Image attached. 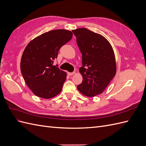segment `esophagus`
<instances>
[{"label":"esophagus","instance_id":"obj_1","mask_svg":"<svg viewBox=\"0 0 146 146\" xmlns=\"http://www.w3.org/2000/svg\"><path fill=\"white\" fill-rule=\"evenodd\" d=\"M75 74V72H68V75L69 76H72V75H74Z\"/></svg>","mask_w":146,"mask_h":146}]
</instances>
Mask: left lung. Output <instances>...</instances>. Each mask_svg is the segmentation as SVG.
Instances as JSON below:
<instances>
[{"instance_id":"8db88e82","label":"left lung","mask_w":146,"mask_h":146,"mask_svg":"<svg viewBox=\"0 0 146 146\" xmlns=\"http://www.w3.org/2000/svg\"><path fill=\"white\" fill-rule=\"evenodd\" d=\"M72 31L82 54V67L79 71L83 81L77 89L87 97L102 93L116 72L113 48L103 36L87 29Z\"/></svg>"}]
</instances>
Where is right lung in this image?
Segmentation results:
<instances>
[{"instance_id": "obj_1", "label": "right lung", "mask_w": 146, "mask_h": 146, "mask_svg": "<svg viewBox=\"0 0 146 146\" xmlns=\"http://www.w3.org/2000/svg\"><path fill=\"white\" fill-rule=\"evenodd\" d=\"M72 38L70 31L51 30L35 38L25 47L21 58V70L35 95L50 99L61 91L66 73L53 63L60 48Z\"/></svg>"}]
</instances>
